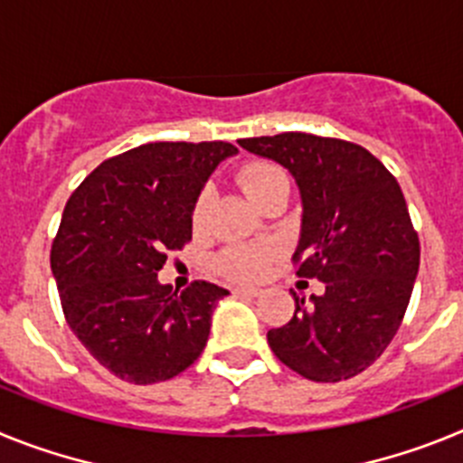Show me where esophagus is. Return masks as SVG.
I'll use <instances>...</instances> for the list:
<instances>
[{
	"mask_svg": "<svg viewBox=\"0 0 463 463\" xmlns=\"http://www.w3.org/2000/svg\"><path fill=\"white\" fill-rule=\"evenodd\" d=\"M234 292L236 294H245V297H257V294H260V289H257V288H236Z\"/></svg>",
	"mask_w": 463,
	"mask_h": 463,
	"instance_id": "1",
	"label": "esophagus"
}]
</instances>
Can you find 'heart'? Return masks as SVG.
Returning <instances> with one entry per match:
<instances>
[{"instance_id":"obj_1","label":"heart","mask_w":463,"mask_h":463,"mask_svg":"<svg viewBox=\"0 0 463 463\" xmlns=\"http://www.w3.org/2000/svg\"><path fill=\"white\" fill-rule=\"evenodd\" d=\"M236 181H239V187L245 192V196L252 203H257L269 190H273L280 183H288V174H285L282 166L273 165V162L255 159V162H248V165L241 166L239 174H236ZM208 208H211V190H202L196 196L194 208H192L194 229H202L206 224ZM271 257L273 250L269 245H229L215 257V269L229 280H257V278L264 276Z\"/></svg>"}]
</instances>
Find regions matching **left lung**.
<instances>
[{
  "mask_svg": "<svg viewBox=\"0 0 463 463\" xmlns=\"http://www.w3.org/2000/svg\"><path fill=\"white\" fill-rule=\"evenodd\" d=\"M278 162L301 194L297 276L325 282L310 301L294 294V317L267 334L273 354L315 383L369 369L390 345L411 301L420 241L394 175L357 143L285 132L241 138Z\"/></svg>",
  "mask_w": 463,
  "mask_h": 463,
  "instance_id": "left-lung-1",
  "label": "left lung"
}]
</instances>
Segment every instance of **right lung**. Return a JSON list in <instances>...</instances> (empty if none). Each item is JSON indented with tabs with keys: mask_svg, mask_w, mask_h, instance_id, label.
I'll return each instance as SVG.
<instances>
[{
	"mask_svg": "<svg viewBox=\"0 0 463 463\" xmlns=\"http://www.w3.org/2000/svg\"><path fill=\"white\" fill-rule=\"evenodd\" d=\"M224 141H157L101 162L69 196L51 269L64 317L120 380L153 384L196 362L227 289L206 280L174 292L157 278L166 252L192 239V208Z\"/></svg>",
	"mask_w": 463,
	"mask_h": 463,
	"instance_id": "add662e5",
	"label": "right lung"
}]
</instances>
